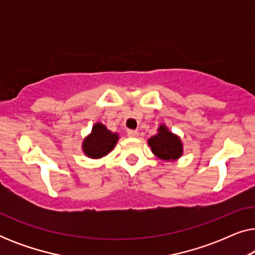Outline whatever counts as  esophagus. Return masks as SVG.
<instances>
[{
  "label": "esophagus",
  "instance_id": "1",
  "mask_svg": "<svg viewBox=\"0 0 255 255\" xmlns=\"http://www.w3.org/2000/svg\"><path fill=\"white\" fill-rule=\"evenodd\" d=\"M128 137H132V138L138 137V131H135V130H128Z\"/></svg>",
  "mask_w": 255,
  "mask_h": 255
}]
</instances>
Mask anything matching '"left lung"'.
Here are the masks:
<instances>
[{
  "label": "left lung",
  "mask_w": 255,
  "mask_h": 255,
  "mask_svg": "<svg viewBox=\"0 0 255 255\" xmlns=\"http://www.w3.org/2000/svg\"><path fill=\"white\" fill-rule=\"evenodd\" d=\"M158 131V133L148 139V145L152 152L158 158L166 161L179 159L183 151L180 138L169 132L165 125H160Z\"/></svg>",
  "instance_id": "obj_1"
}]
</instances>
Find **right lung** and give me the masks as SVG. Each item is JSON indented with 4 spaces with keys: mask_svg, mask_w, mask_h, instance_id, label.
<instances>
[{
    "mask_svg": "<svg viewBox=\"0 0 255 255\" xmlns=\"http://www.w3.org/2000/svg\"><path fill=\"white\" fill-rule=\"evenodd\" d=\"M118 133H113L103 124L97 123L93 127L92 133L83 140V152L87 156L99 159L107 155L115 147Z\"/></svg>",
    "mask_w": 255,
    "mask_h": 255,
    "instance_id": "1",
    "label": "right lung"
}]
</instances>
